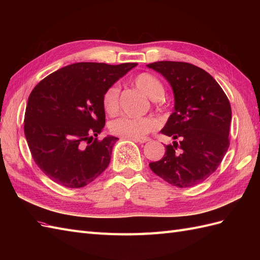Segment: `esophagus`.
Listing matches in <instances>:
<instances>
[{
    "label": "esophagus",
    "mask_w": 260,
    "mask_h": 260,
    "mask_svg": "<svg viewBox=\"0 0 260 260\" xmlns=\"http://www.w3.org/2000/svg\"><path fill=\"white\" fill-rule=\"evenodd\" d=\"M132 140L138 143H146V142H148V141H151V139L149 138H141V139H132Z\"/></svg>",
    "instance_id": "obj_1"
}]
</instances>
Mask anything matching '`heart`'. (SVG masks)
Here are the masks:
<instances>
[{"label": "heart", "instance_id": "b5f03b06", "mask_svg": "<svg viewBox=\"0 0 260 260\" xmlns=\"http://www.w3.org/2000/svg\"><path fill=\"white\" fill-rule=\"evenodd\" d=\"M133 83L145 96L153 101L159 100L164 94V86L157 78L148 73L136 76ZM118 95L119 90L112 85L103 93L102 105L106 114L115 115L118 111ZM157 128V121L152 117L127 118L120 117L109 123V130L115 136L125 139H141Z\"/></svg>", "mask_w": 260, "mask_h": 260}]
</instances>
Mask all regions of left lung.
<instances>
[{"label": "left lung", "instance_id": "left-lung-1", "mask_svg": "<svg viewBox=\"0 0 260 260\" xmlns=\"http://www.w3.org/2000/svg\"><path fill=\"white\" fill-rule=\"evenodd\" d=\"M161 74L174 91L175 109L161 129L174 142L149 168L171 185L190 187L211 176L229 148L230 102L205 70L183 61L147 65Z\"/></svg>", "mask_w": 260, "mask_h": 260}]
</instances>
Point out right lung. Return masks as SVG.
<instances>
[{
	"label": "right lung",
	"mask_w": 260,
	"mask_h": 260,
	"mask_svg": "<svg viewBox=\"0 0 260 260\" xmlns=\"http://www.w3.org/2000/svg\"><path fill=\"white\" fill-rule=\"evenodd\" d=\"M136 66V62H76L35 86L23 130L34 160L54 182L82 187L108 167L118 138H96L105 125L102 96Z\"/></svg>",
	"instance_id": "add662e5"
}]
</instances>
